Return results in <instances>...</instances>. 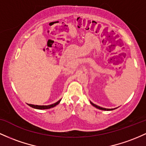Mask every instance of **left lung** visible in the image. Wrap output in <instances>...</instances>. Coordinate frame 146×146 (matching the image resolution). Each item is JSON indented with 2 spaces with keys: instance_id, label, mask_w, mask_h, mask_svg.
<instances>
[{
  "instance_id": "8db88e82",
  "label": "left lung",
  "mask_w": 146,
  "mask_h": 146,
  "mask_svg": "<svg viewBox=\"0 0 146 146\" xmlns=\"http://www.w3.org/2000/svg\"><path fill=\"white\" fill-rule=\"evenodd\" d=\"M90 103L93 105V106L95 107L96 108L98 109V110H104V111H111V110H115V109L117 108V107H116V108H114V109H106V108H103V107H101L100 106H98V105H95V104H94L92 102H91V101H90Z\"/></svg>"
}]
</instances>
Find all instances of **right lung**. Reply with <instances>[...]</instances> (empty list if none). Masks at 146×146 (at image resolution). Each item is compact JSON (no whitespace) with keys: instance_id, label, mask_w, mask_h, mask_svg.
<instances>
[{"instance_id":"add662e5","label":"right lung","mask_w":146,"mask_h":146,"mask_svg":"<svg viewBox=\"0 0 146 146\" xmlns=\"http://www.w3.org/2000/svg\"><path fill=\"white\" fill-rule=\"evenodd\" d=\"M61 101V100H58L57 102L55 103L52 104V105H32V104H28L30 107H33V108L35 109H37V110H48V109H50L52 107H55L56 105H58Z\"/></svg>"}]
</instances>
